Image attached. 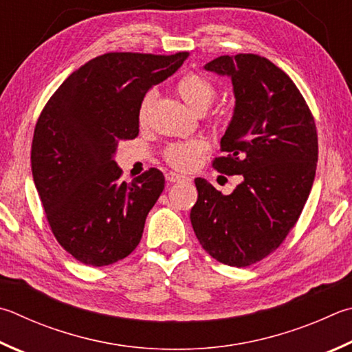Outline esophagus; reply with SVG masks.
I'll list each match as a JSON object with an SVG mask.
<instances>
[{"label":"esophagus","mask_w":352,"mask_h":352,"mask_svg":"<svg viewBox=\"0 0 352 352\" xmlns=\"http://www.w3.org/2000/svg\"><path fill=\"white\" fill-rule=\"evenodd\" d=\"M166 180H168L169 183H177V182L188 180V178L182 174H177V172H168V174H166Z\"/></svg>","instance_id":"obj_1"}]
</instances>
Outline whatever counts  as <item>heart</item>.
<instances>
[{"mask_svg":"<svg viewBox=\"0 0 352 352\" xmlns=\"http://www.w3.org/2000/svg\"><path fill=\"white\" fill-rule=\"evenodd\" d=\"M175 91L182 100L186 103L195 113L201 115L212 106L217 97V87L206 76L197 72H188L182 75L175 82ZM157 92L149 91L144 95L138 107V121L140 124H146L149 120L152 106L155 104ZM221 117H215L214 121H220ZM209 149L208 140L204 138H190L183 142H174L166 146L163 151V158L170 168L177 170L192 169L197 160Z\"/></svg>","mask_w":352,"mask_h":352,"instance_id":"b5f03b06","label":"heart"}]
</instances>
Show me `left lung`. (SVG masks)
<instances>
[{
	"mask_svg": "<svg viewBox=\"0 0 352 352\" xmlns=\"http://www.w3.org/2000/svg\"><path fill=\"white\" fill-rule=\"evenodd\" d=\"M204 69L231 76L235 94L223 155L212 166L243 182L223 195L195 178L190 223L210 257L245 267L276 251L296 226L316 177L317 127L294 81L265 56L223 55Z\"/></svg>",
	"mask_w": 352,
	"mask_h": 352,
	"instance_id": "left-lung-1",
	"label": "left lung"
}]
</instances>
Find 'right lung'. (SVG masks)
I'll return each instance as SVG.
<instances>
[{"mask_svg": "<svg viewBox=\"0 0 352 352\" xmlns=\"http://www.w3.org/2000/svg\"><path fill=\"white\" fill-rule=\"evenodd\" d=\"M189 52H109L87 61L56 89L38 117L32 175L56 241L75 260L107 266L142 240L164 189L151 168L121 182L120 142L138 135V107L149 89L178 70Z\"/></svg>", "mask_w": 352, "mask_h": 352, "instance_id": "right-lung-1", "label": "right lung"}]
</instances>
